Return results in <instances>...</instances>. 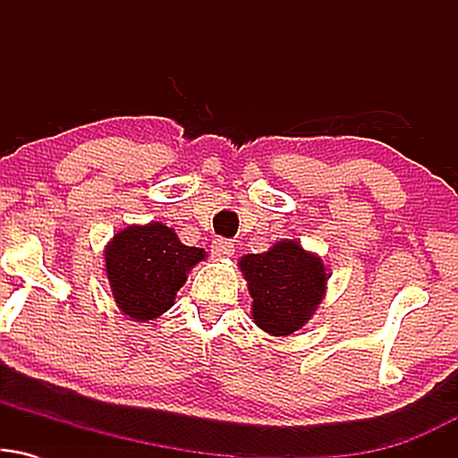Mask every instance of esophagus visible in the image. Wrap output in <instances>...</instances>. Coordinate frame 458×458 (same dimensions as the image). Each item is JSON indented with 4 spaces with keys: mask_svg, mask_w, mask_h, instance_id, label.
<instances>
[{
    "mask_svg": "<svg viewBox=\"0 0 458 458\" xmlns=\"http://www.w3.org/2000/svg\"><path fill=\"white\" fill-rule=\"evenodd\" d=\"M211 251L215 259H230L234 254V243L233 241H225V239H217L213 241Z\"/></svg>",
    "mask_w": 458,
    "mask_h": 458,
    "instance_id": "obj_1",
    "label": "esophagus"
}]
</instances>
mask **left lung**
Listing matches in <instances>:
<instances>
[{
  "label": "left lung",
  "instance_id": "obj_1",
  "mask_svg": "<svg viewBox=\"0 0 458 458\" xmlns=\"http://www.w3.org/2000/svg\"><path fill=\"white\" fill-rule=\"evenodd\" d=\"M239 269L251 297V318L265 334L286 338L314 317L331 273L320 256L295 239H282L262 254H245Z\"/></svg>",
  "mask_w": 458,
  "mask_h": 458
}]
</instances>
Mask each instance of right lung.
<instances>
[{
    "label": "right lung",
    "instance_id": "add662e5",
    "mask_svg": "<svg viewBox=\"0 0 458 458\" xmlns=\"http://www.w3.org/2000/svg\"><path fill=\"white\" fill-rule=\"evenodd\" d=\"M103 256L115 306L129 320L148 323L174 306L187 273L207 251L181 243L170 225L150 222L118 230Z\"/></svg>",
    "mask_w": 458,
    "mask_h": 458
}]
</instances>
